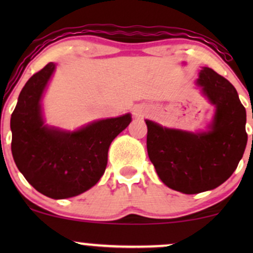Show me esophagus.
Instances as JSON below:
<instances>
[{"label":"esophagus","instance_id":"obj_1","mask_svg":"<svg viewBox=\"0 0 253 253\" xmlns=\"http://www.w3.org/2000/svg\"><path fill=\"white\" fill-rule=\"evenodd\" d=\"M150 113L149 107L145 106V104H139V106L134 107V115L136 118H144L146 117Z\"/></svg>","mask_w":253,"mask_h":253}]
</instances>
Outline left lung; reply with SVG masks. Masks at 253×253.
Here are the masks:
<instances>
[{
    "label": "left lung",
    "instance_id": "8db88e82",
    "mask_svg": "<svg viewBox=\"0 0 253 253\" xmlns=\"http://www.w3.org/2000/svg\"><path fill=\"white\" fill-rule=\"evenodd\" d=\"M197 83L215 104L211 130L201 134L147 125V153L164 184L184 194L214 189L237 169L248 143L246 110L236 88L205 68Z\"/></svg>",
    "mask_w": 253,
    "mask_h": 253
}]
</instances>
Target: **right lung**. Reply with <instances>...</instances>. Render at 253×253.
Returning <instances> with one entry per match:
<instances>
[{
    "instance_id": "add662e5",
    "label": "right lung",
    "mask_w": 253,
    "mask_h": 253,
    "mask_svg": "<svg viewBox=\"0 0 253 253\" xmlns=\"http://www.w3.org/2000/svg\"><path fill=\"white\" fill-rule=\"evenodd\" d=\"M54 68L48 63L27 81L11 114L10 128L17 169L34 189L58 200L80 195L100 181L110 143L128 126L130 115L95 121L72 133L47 128L40 98Z\"/></svg>"
}]
</instances>
